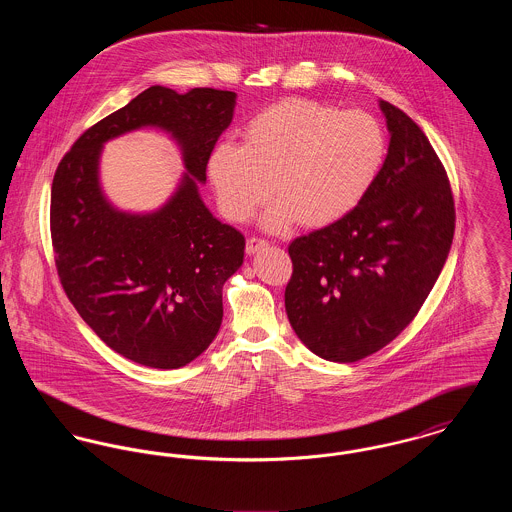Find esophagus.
<instances>
[{"instance_id":"obj_1","label":"esophagus","mask_w":512,"mask_h":512,"mask_svg":"<svg viewBox=\"0 0 512 512\" xmlns=\"http://www.w3.org/2000/svg\"><path fill=\"white\" fill-rule=\"evenodd\" d=\"M267 245L268 242L261 240V238H249V240H247V245H245V251H247V255H253V253H257V251L265 249Z\"/></svg>"}]
</instances>
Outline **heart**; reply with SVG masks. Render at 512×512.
Here are the masks:
<instances>
[{
    "label": "heart",
    "mask_w": 512,
    "mask_h": 512,
    "mask_svg": "<svg viewBox=\"0 0 512 512\" xmlns=\"http://www.w3.org/2000/svg\"><path fill=\"white\" fill-rule=\"evenodd\" d=\"M244 144L211 149L207 176L226 219L245 222L278 195L263 215L268 232L293 224L322 228L351 215L386 163L382 124L365 111H343L313 99L268 105L244 126Z\"/></svg>",
    "instance_id": "heart-1"
}]
</instances>
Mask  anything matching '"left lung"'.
Wrapping results in <instances>:
<instances>
[{
  "label": "left lung",
  "mask_w": 512,
  "mask_h": 512,
  "mask_svg": "<svg viewBox=\"0 0 512 512\" xmlns=\"http://www.w3.org/2000/svg\"><path fill=\"white\" fill-rule=\"evenodd\" d=\"M390 132L382 172L345 219L290 244L286 313L320 359L355 363L416 317L447 261L455 203L447 172L418 124L380 99Z\"/></svg>",
  "instance_id": "left-lung-1"
}]
</instances>
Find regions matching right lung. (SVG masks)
Returning <instances> with one entry per match:
<instances>
[{
	"label": "right lung",
	"instance_id": "add662e5",
	"mask_svg": "<svg viewBox=\"0 0 512 512\" xmlns=\"http://www.w3.org/2000/svg\"><path fill=\"white\" fill-rule=\"evenodd\" d=\"M234 107V92L151 86L88 128L53 176L49 222L63 290L99 338L138 365L186 366L219 334L222 286L244 263L245 238L213 217L199 184ZM140 127L167 131L187 172L159 210L130 214L106 199L98 161L109 139Z\"/></svg>",
	"mask_w": 512,
	"mask_h": 512
}]
</instances>
